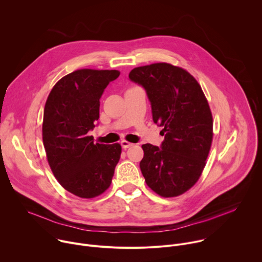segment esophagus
Here are the masks:
<instances>
[{
	"label": "esophagus",
	"mask_w": 262,
	"mask_h": 262,
	"mask_svg": "<svg viewBox=\"0 0 262 262\" xmlns=\"http://www.w3.org/2000/svg\"><path fill=\"white\" fill-rule=\"evenodd\" d=\"M121 146H122V148H124V149H126V148H128V147H132L134 144L133 143H129V142H127V141H125V140H123V141H121Z\"/></svg>",
	"instance_id": "1"
}]
</instances>
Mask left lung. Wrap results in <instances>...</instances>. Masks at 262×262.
<instances>
[{"instance_id":"1","label":"left lung","mask_w":262,"mask_h":262,"mask_svg":"<svg viewBox=\"0 0 262 262\" xmlns=\"http://www.w3.org/2000/svg\"><path fill=\"white\" fill-rule=\"evenodd\" d=\"M128 78L145 89L154 122L165 136L161 147L142 145V174L160 196H179L197 182L208 157L212 116L207 99L193 76L168 63L136 67Z\"/></svg>"}]
</instances>
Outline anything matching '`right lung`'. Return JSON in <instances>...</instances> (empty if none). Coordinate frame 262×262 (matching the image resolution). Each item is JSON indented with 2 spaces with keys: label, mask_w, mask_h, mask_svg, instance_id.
<instances>
[{
  "label": "right lung",
  "mask_w": 262,
  "mask_h": 262,
  "mask_svg": "<svg viewBox=\"0 0 262 262\" xmlns=\"http://www.w3.org/2000/svg\"><path fill=\"white\" fill-rule=\"evenodd\" d=\"M118 70L80 69L63 77L45 106L42 140L50 167L63 188L94 198L111 185L121 146L94 143L88 133L99 118V99Z\"/></svg>",
  "instance_id": "right-lung-1"
}]
</instances>
